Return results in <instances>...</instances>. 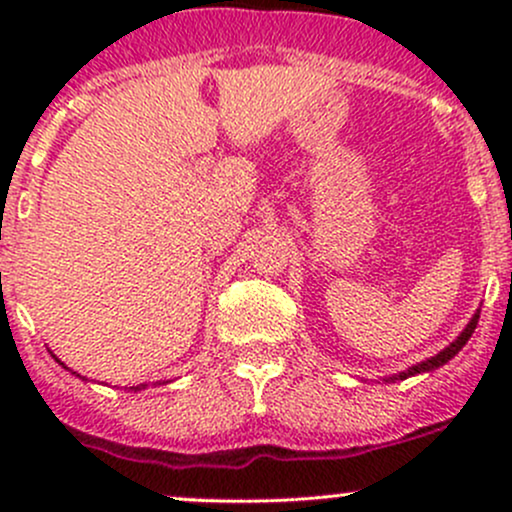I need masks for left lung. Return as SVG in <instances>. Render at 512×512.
Wrapping results in <instances>:
<instances>
[{
	"instance_id": "8db88e82",
	"label": "left lung",
	"mask_w": 512,
	"mask_h": 512,
	"mask_svg": "<svg viewBox=\"0 0 512 512\" xmlns=\"http://www.w3.org/2000/svg\"><path fill=\"white\" fill-rule=\"evenodd\" d=\"M479 313H481V310H477V313L472 315V320L467 322V327H464V330L460 332V337H457L455 342H452L450 346H445V349H443V351H438L436 356L426 358V361L416 363V366H411V368H407V370H402V373L392 375V378H383L385 383H395V380H407V378H411V375H419V373H431V370H436V368H440V366H445V363H448L450 358H455L457 354H460V349H462V346L469 342V337H472L474 330H477Z\"/></svg>"
}]
</instances>
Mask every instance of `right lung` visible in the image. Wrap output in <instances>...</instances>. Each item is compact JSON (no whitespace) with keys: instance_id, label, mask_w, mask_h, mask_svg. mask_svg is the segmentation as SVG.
<instances>
[{"instance_id":"1","label":"right lung","mask_w":512,"mask_h":512,"mask_svg":"<svg viewBox=\"0 0 512 512\" xmlns=\"http://www.w3.org/2000/svg\"><path fill=\"white\" fill-rule=\"evenodd\" d=\"M50 354H52V351H50ZM52 358H55V361H57V363H60V366H62V368H67V366H64V363H62V361H60V358H57L55 354H52ZM67 370H69V368H67ZM72 373L76 375V378L86 380V378H84V375H79V373H76V370H72ZM163 383H168V380H163ZM158 385H161V383H158ZM146 387H149V385H146V383H142V385H132V387H129V390H132V392H139V390H146Z\"/></svg>"}]
</instances>
